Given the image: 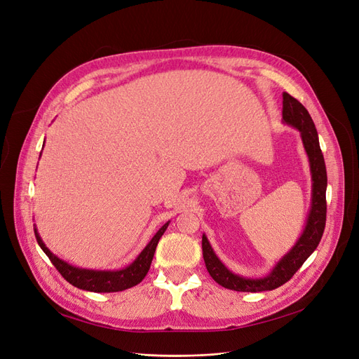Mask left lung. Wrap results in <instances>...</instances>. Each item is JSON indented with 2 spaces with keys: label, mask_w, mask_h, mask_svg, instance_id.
Masks as SVG:
<instances>
[{
  "label": "left lung",
  "mask_w": 359,
  "mask_h": 359,
  "mask_svg": "<svg viewBox=\"0 0 359 359\" xmlns=\"http://www.w3.org/2000/svg\"><path fill=\"white\" fill-rule=\"evenodd\" d=\"M283 123L290 125L299 131L309 162L312 190L311 208L306 217L305 228L293 248L272 266L266 276L257 278L243 277L236 274L231 269H228L217 256V253L213 252L206 234H203L202 248L206 268L210 277L225 289L250 293L274 290L294 276V272L304 265V262L313 253L321 241L327 213V170L324 156L320 147L317 128H315L311 114L304 107V104L299 103L294 97L287 93L283 94Z\"/></svg>",
  "instance_id": "1"
}]
</instances>
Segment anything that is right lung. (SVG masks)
<instances>
[{
  "mask_svg": "<svg viewBox=\"0 0 359 359\" xmlns=\"http://www.w3.org/2000/svg\"><path fill=\"white\" fill-rule=\"evenodd\" d=\"M44 144H46V141H44ZM169 222L170 221H168L166 224H163L159 228V231L153 236V238L147 243V246L141 250V253L130 265H126L125 268H121V269H111V271L110 269L79 268V266H75V265H72V264L60 259V257L54 255L46 246V243L42 241L38 229H36V225H34V231H35V237H36L39 248L44 250V253L50 257L53 265L59 269V272L66 281H69L72 285H75V287L87 290V292L111 293V292H122L126 289H131V287H134V285H137L138 283L144 280V277L147 276V272L150 269L157 243H159L161 237L166 231Z\"/></svg>",
  "mask_w": 359,
  "mask_h": 359,
  "instance_id": "right-lung-1",
  "label": "right lung"
}]
</instances>
